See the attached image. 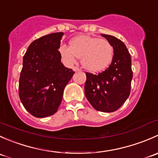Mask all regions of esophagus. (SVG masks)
I'll list each match as a JSON object with an SVG mask.
<instances>
[{"mask_svg": "<svg viewBox=\"0 0 158 158\" xmlns=\"http://www.w3.org/2000/svg\"><path fill=\"white\" fill-rule=\"evenodd\" d=\"M73 71H75V72H77V71H80V69H79V67H76V66H74V67L73 68Z\"/></svg>", "mask_w": 158, "mask_h": 158, "instance_id": "1", "label": "esophagus"}]
</instances>
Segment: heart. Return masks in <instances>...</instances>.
Here are the masks:
<instances>
[{
    "label": "heart",
    "instance_id": "b5f03b06",
    "mask_svg": "<svg viewBox=\"0 0 158 158\" xmlns=\"http://www.w3.org/2000/svg\"><path fill=\"white\" fill-rule=\"evenodd\" d=\"M63 63L71 66L81 58L82 65L91 72L106 69L111 63L114 49L109 41L89 35H80L70 41V47L61 45L60 49Z\"/></svg>",
    "mask_w": 158,
    "mask_h": 158
}]
</instances>
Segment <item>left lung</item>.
<instances>
[{
  "label": "left lung",
  "mask_w": 158,
  "mask_h": 158,
  "mask_svg": "<svg viewBox=\"0 0 158 158\" xmlns=\"http://www.w3.org/2000/svg\"><path fill=\"white\" fill-rule=\"evenodd\" d=\"M102 36L112 45V62L107 69L98 74L85 73V95L95 110L112 112L118 109L130 95L133 77L131 59L122 40L111 35Z\"/></svg>",
  "instance_id": "1"
}]
</instances>
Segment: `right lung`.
Masks as SVG:
<instances>
[{
  "mask_svg": "<svg viewBox=\"0 0 158 158\" xmlns=\"http://www.w3.org/2000/svg\"><path fill=\"white\" fill-rule=\"evenodd\" d=\"M63 35L53 33L35 40L23 56L19 97L34 117H48L56 112L65 86L75 73L61 63L58 49Z\"/></svg>",
  "mask_w": 158,
  "mask_h": 158,
  "instance_id": "1",
  "label": "right lung"
}]
</instances>
